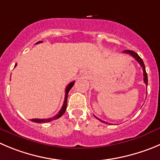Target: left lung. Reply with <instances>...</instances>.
I'll return each instance as SVG.
<instances>
[{"label": "left lung", "mask_w": 160, "mask_h": 160, "mask_svg": "<svg viewBox=\"0 0 160 160\" xmlns=\"http://www.w3.org/2000/svg\"><path fill=\"white\" fill-rule=\"evenodd\" d=\"M123 53H129V54H130L131 56L132 57V58H135V60L137 61V62H138L140 65H141V66L143 68V74H144V82L145 83L146 85H148V76H147V72H146V70H145V66H144V62H143V60L141 59V58H140V56H139L138 54H137V53H135L134 51H132V50H125V51H123ZM95 118H96L98 120H99L100 122H104V123H106L105 122H103L102 120H101V119L98 118L96 117V116H95Z\"/></svg>", "instance_id": "8db88e82"}]
</instances>
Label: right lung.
Returning <instances> with one entry per match:
<instances>
[{
  "mask_svg": "<svg viewBox=\"0 0 160 160\" xmlns=\"http://www.w3.org/2000/svg\"><path fill=\"white\" fill-rule=\"evenodd\" d=\"M40 42H42V41L38 42H37L36 44H38V43H40ZM16 65H17V64H16V65H15V67L16 66ZM74 83H75V82L72 81V82H71V83H68V84L67 85L66 89H65V100H64L63 106H62V109L60 110V111L58 112V114H56V115H55L54 117L50 118H46V119L35 118V119H31V122H36V123H46V122H51V121L56 120V119L59 118L60 117H62V116L64 114V113H65V110H66L67 98H68V92H69V91L71 90L72 88L73 85H74Z\"/></svg>",
  "mask_w": 160,
  "mask_h": 160,
  "instance_id": "1",
  "label": "right lung"
}]
</instances>
